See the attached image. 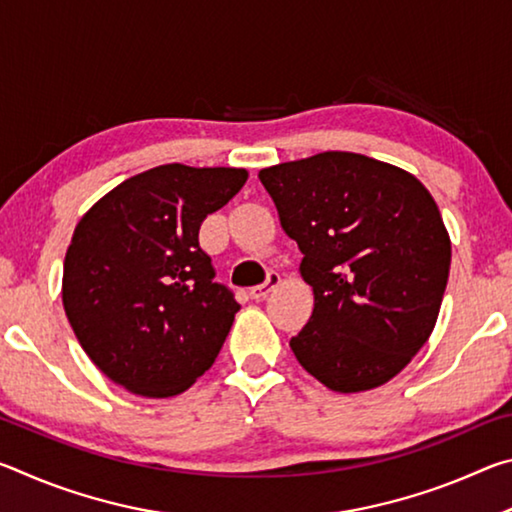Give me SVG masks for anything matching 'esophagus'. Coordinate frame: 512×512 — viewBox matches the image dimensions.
I'll list each match as a JSON object with an SVG mask.
<instances>
[{
	"label": "esophagus",
	"instance_id": "1",
	"mask_svg": "<svg viewBox=\"0 0 512 512\" xmlns=\"http://www.w3.org/2000/svg\"><path fill=\"white\" fill-rule=\"evenodd\" d=\"M277 284H280V273L271 271V273L266 275L264 284H257V287L250 289V298H253V300H264L268 293H271L277 287Z\"/></svg>",
	"mask_w": 512,
	"mask_h": 512
}]
</instances>
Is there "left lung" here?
I'll use <instances>...</instances> for the list:
<instances>
[{
    "label": "left lung",
    "mask_w": 512,
    "mask_h": 512,
    "mask_svg": "<svg viewBox=\"0 0 512 512\" xmlns=\"http://www.w3.org/2000/svg\"><path fill=\"white\" fill-rule=\"evenodd\" d=\"M314 287L309 323L289 341L336 393L393 379L427 343L452 244L418 178L359 153L325 151L259 171Z\"/></svg>",
    "instance_id": "8db88e82"
}]
</instances>
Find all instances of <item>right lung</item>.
Segmentation results:
<instances>
[{"instance_id": "add662e5", "label": "right lung", "mask_w": 512, "mask_h": 512, "mask_svg": "<svg viewBox=\"0 0 512 512\" xmlns=\"http://www.w3.org/2000/svg\"><path fill=\"white\" fill-rule=\"evenodd\" d=\"M246 169L160 164L90 207L65 255L63 305L103 375L142 397L187 391L219 357L239 311L198 244Z\"/></svg>"}]
</instances>
